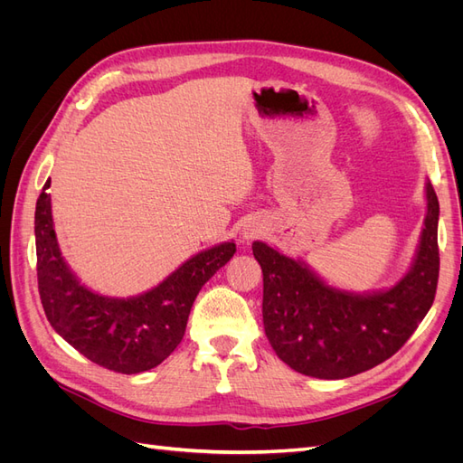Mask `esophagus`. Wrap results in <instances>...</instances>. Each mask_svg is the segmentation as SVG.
Returning <instances> with one entry per match:
<instances>
[{
    "mask_svg": "<svg viewBox=\"0 0 463 463\" xmlns=\"http://www.w3.org/2000/svg\"><path fill=\"white\" fill-rule=\"evenodd\" d=\"M257 233H259V232H257L255 228H247V230L243 232V240H247V241H249V240H253V237H255Z\"/></svg>",
    "mask_w": 463,
    "mask_h": 463,
    "instance_id": "1",
    "label": "esophagus"
}]
</instances>
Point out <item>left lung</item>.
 <instances>
[{
  "label": "left lung",
  "mask_w": 463,
  "mask_h": 463,
  "mask_svg": "<svg viewBox=\"0 0 463 463\" xmlns=\"http://www.w3.org/2000/svg\"><path fill=\"white\" fill-rule=\"evenodd\" d=\"M439 199L427 184V218L411 272L383 293L354 296L305 264L255 241L262 269V322L276 355L301 374L347 378L390 359L410 340L439 284Z\"/></svg>",
  "instance_id": "obj_1"
}]
</instances>
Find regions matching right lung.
<instances>
[{"mask_svg": "<svg viewBox=\"0 0 463 463\" xmlns=\"http://www.w3.org/2000/svg\"><path fill=\"white\" fill-rule=\"evenodd\" d=\"M50 179L36 213V274L44 313L53 330L96 365L121 374L143 373L170 355L184 340L191 307L201 288L226 264L235 243L194 255L143 296L109 299L96 296L67 269L52 223Z\"/></svg>", "mask_w": 463, "mask_h": 463, "instance_id": "1", "label": "right lung"}]
</instances>
